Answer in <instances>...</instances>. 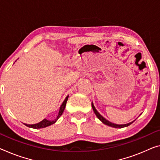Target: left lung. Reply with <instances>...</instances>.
<instances>
[{"instance_id":"1","label":"left lung","mask_w":160,"mask_h":160,"mask_svg":"<svg viewBox=\"0 0 160 160\" xmlns=\"http://www.w3.org/2000/svg\"><path fill=\"white\" fill-rule=\"evenodd\" d=\"M92 107L93 110H94V112L95 113L96 116L97 117L98 119H99L102 123H104V124L107 125V126L114 127V128H123V127H126L129 126L130 124L133 123V122H132L128 123V124H114V123H112V122H110L109 121H108V120L106 119L104 117H103L102 115H101L99 113L97 112V110L96 109V108L94 107V104H93V103H92Z\"/></svg>"}]
</instances>
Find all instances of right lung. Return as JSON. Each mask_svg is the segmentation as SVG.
<instances>
[{
	"label": "right lung",
	"mask_w": 160,
	"mask_h": 160,
	"mask_svg": "<svg viewBox=\"0 0 160 160\" xmlns=\"http://www.w3.org/2000/svg\"><path fill=\"white\" fill-rule=\"evenodd\" d=\"M68 96L66 97V99L63 101L62 104L60 107V109H59V111H58V116L54 120H47L46 119H44L42 121L37 123V124H24L26 125V126L28 127H31V128H33V129H41V128H44V127H48L50 126V125L54 124V123L57 121L58 119V118H59L61 114H63V111H64L65 109V107H66V102H67L68 100Z\"/></svg>",
	"instance_id": "right-lung-1"
}]
</instances>
